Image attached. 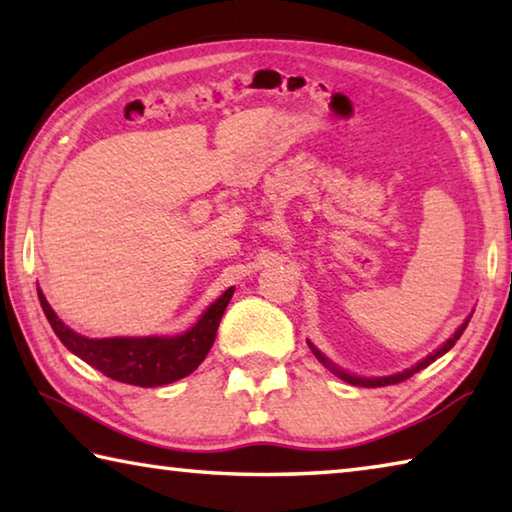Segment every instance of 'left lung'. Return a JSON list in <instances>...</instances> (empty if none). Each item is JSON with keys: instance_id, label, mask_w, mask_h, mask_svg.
Instances as JSON below:
<instances>
[{"instance_id": "obj_1", "label": "left lung", "mask_w": 512, "mask_h": 512, "mask_svg": "<svg viewBox=\"0 0 512 512\" xmlns=\"http://www.w3.org/2000/svg\"><path fill=\"white\" fill-rule=\"evenodd\" d=\"M467 323H470V318H467L465 320V323L461 325V327H458L456 329V334L452 336V339H449L445 345H443V348H440V350H436V352H433V354H429V357L427 359H422L420 363H418V366H413V368H409V370H404V372H400V375H393V377H379V379H363V377H354V375H348V372H343V370H339V368H336L334 366V363L332 361H327V357H323V354H320L316 348H314V345H311L309 343V348H311V352H314L316 354V359L320 361V363H323V366L329 370V372H334V375L336 377H341L343 381H348V384H354V386H363V388H379V386H391V384H400V381H404V379H409V377H413L415 375V372H420L422 368H427L429 366V363H433V361H436L438 357H443V354L445 352H449V350H452L454 348V345H456V341L458 339H461V334H463V329L467 327Z\"/></svg>"}]
</instances>
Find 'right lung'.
<instances>
[{"label": "right lung", "mask_w": 512, "mask_h": 512, "mask_svg": "<svg viewBox=\"0 0 512 512\" xmlns=\"http://www.w3.org/2000/svg\"><path fill=\"white\" fill-rule=\"evenodd\" d=\"M38 298L42 311L54 327L60 343L69 352L81 357L92 368H97L103 375L124 384L153 388L164 386L171 381H178L194 372L201 361L207 357L212 343L216 339L221 316L232 298V289H228L214 305L205 311L201 320L180 336L162 339V336H146V339H85L69 329L60 320L49 302L38 289Z\"/></svg>", "instance_id": "right-lung-1"}]
</instances>
